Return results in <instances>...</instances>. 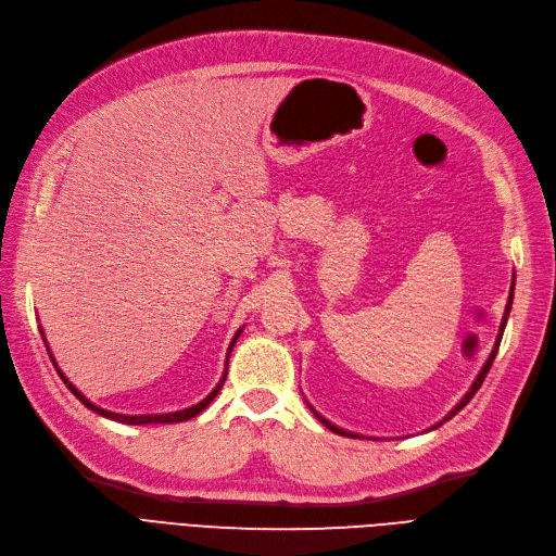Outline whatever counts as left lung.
<instances>
[{
	"instance_id": "1",
	"label": "left lung",
	"mask_w": 556,
	"mask_h": 556,
	"mask_svg": "<svg viewBox=\"0 0 556 556\" xmlns=\"http://www.w3.org/2000/svg\"><path fill=\"white\" fill-rule=\"evenodd\" d=\"M510 304H513V293H510V300H508V307H506V314H504V324H501V332H498V339H496V344H494V351H492V355H490V361L485 363V367H482V371L478 374V379L473 381L471 390L467 392V395H464V397H462V402H459V404H457V406H455V408L451 410V414H447V416H445V420H451L453 416H457V414H459V410H462L464 406H467V404L471 402V397L476 395V392H478V388L482 386V381H485V376H488V371H490V367H492V363H494V357H496V351H498V344H501V334H504V328H506V320H508V314H510ZM314 414H316V410H314ZM316 416H318V414H316ZM318 420H320V422H324V425H326L328 429H332V432H334V434H342V437H351V439H355V434H351V432H344V429H339V427H334V425H332V422H328L326 418H320V416H318ZM439 425H441V422H439Z\"/></svg>"
}]
</instances>
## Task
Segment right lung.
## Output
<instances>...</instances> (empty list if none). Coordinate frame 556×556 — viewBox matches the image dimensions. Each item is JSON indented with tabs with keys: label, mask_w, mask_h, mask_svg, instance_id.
<instances>
[{
	"label": "right lung",
	"mask_w": 556,
	"mask_h": 556,
	"mask_svg": "<svg viewBox=\"0 0 556 556\" xmlns=\"http://www.w3.org/2000/svg\"><path fill=\"white\" fill-rule=\"evenodd\" d=\"M240 334V332H238ZM238 334L232 337V342H230V349H228V355H230V351H232V344L238 342ZM228 367V365H226ZM58 374L62 376V381L66 383V388L74 392V395L87 406V408H92L94 414H99V416H103V418H111V420H117V422H124V425H150V422H185V420H189V418H193V416H199L201 410H205V406L219 395V390H222V386H224V381H226V371H224V379L217 383V388H214L210 395L203 400V402H199L195 406H191V408H185V410H177V414H164V416H122V414H113V410H105V408H99V406H94L92 402L89 400H85L80 392L71 386L68 381H66V376L58 369Z\"/></svg>",
	"instance_id": "1"
}]
</instances>
